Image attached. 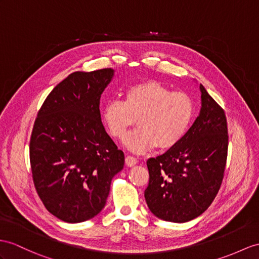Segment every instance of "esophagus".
<instances>
[{"instance_id":"obj_1","label":"esophagus","mask_w":259,"mask_h":259,"mask_svg":"<svg viewBox=\"0 0 259 259\" xmlns=\"http://www.w3.org/2000/svg\"><path fill=\"white\" fill-rule=\"evenodd\" d=\"M137 159L135 158V157H133V156H130V155H127L126 156V158H125V163H126V166H128V167H133V166H135L136 163H137Z\"/></svg>"}]
</instances>
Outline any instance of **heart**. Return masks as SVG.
Returning a JSON list of instances; mask_svg holds the SVG:
<instances>
[{
    "label": "heart",
    "instance_id": "b5f03b06",
    "mask_svg": "<svg viewBox=\"0 0 259 259\" xmlns=\"http://www.w3.org/2000/svg\"><path fill=\"white\" fill-rule=\"evenodd\" d=\"M195 115L192 98L185 92L171 91L155 80L130 85L124 101L109 100L101 109V118L109 134L122 138L137 119L140 127L124 138L134 153H145L158 146L170 149L184 140Z\"/></svg>",
    "mask_w": 259,
    "mask_h": 259
}]
</instances>
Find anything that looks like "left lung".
I'll list each match as a JSON object with an SVG mask.
<instances>
[{
  "label": "left lung",
  "instance_id": "8db88e82",
  "mask_svg": "<svg viewBox=\"0 0 259 259\" xmlns=\"http://www.w3.org/2000/svg\"><path fill=\"white\" fill-rule=\"evenodd\" d=\"M201 111L177 146L147 160L149 182L145 190L157 218L184 223L201 215L222 185L229 134L224 110L200 84Z\"/></svg>",
  "mask_w": 259,
  "mask_h": 259
}]
</instances>
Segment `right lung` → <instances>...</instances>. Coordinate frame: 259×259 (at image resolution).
Here are the masks:
<instances>
[{
	"label": "right lung",
	"mask_w": 259,
	"mask_h": 259,
	"mask_svg": "<svg viewBox=\"0 0 259 259\" xmlns=\"http://www.w3.org/2000/svg\"><path fill=\"white\" fill-rule=\"evenodd\" d=\"M111 68L75 71L44 101L29 142L37 193L46 209L68 223L84 222L102 211L111 181L124 166V153L101 121V94Z\"/></svg>",
	"instance_id": "right-lung-1"
}]
</instances>
